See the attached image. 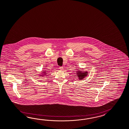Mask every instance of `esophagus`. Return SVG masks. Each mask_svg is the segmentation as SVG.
Instances as JSON below:
<instances>
[{
    "mask_svg": "<svg viewBox=\"0 0 129 129\" xmlns=\"http://www.w3.org/2000/svg\"><path fill=\"white\" fill-rule=\"evenodd\" d=\"M59 69L60 70H63V67H60L59 68Z\"/></svg>",
    "mask_w": 129,
    "mask_h": 129,
    "instance_id": "34e87169",
    "label": "esophagus"
}]
</instances>
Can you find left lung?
<instances>
[{"label":"left lung","instance_id":"left-lung-1","mask_svg":"<svg viewBox=\"0 0 129 129\" xmlns=\"http://www.w3.org/2000/svg\"><path fill=\"white\" fill-rule=\"evenodd\" d=\"M78 70V71H76L77 72L76 73L77 74V76L78 77V78L80 80H82L84 78L86 77L87 74H88V72L87 71H80V69H77Z\"/></svg>","mask_w":129,"mask_h":129}]
</instances>
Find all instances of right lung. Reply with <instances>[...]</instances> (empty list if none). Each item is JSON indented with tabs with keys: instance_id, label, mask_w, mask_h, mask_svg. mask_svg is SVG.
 Here are the masks:
<instances>
[{
	"instance_id": "obj_1",
	"label": "right lung",
	"mask_w": 129,
	"mask_h": 129,
	"mask_svg": "<svg viewBox=\"0 0 129 129\" xmlns=\"http://www.w3.org/2000/svg\"><path fill=\"white\" fill-rule=\"evenodd\" d=\"M43 71H42V75H39V76H41V77H43V76H44L45 75H46V74H47V71L46 70H43Z\"/></svg>"
}]
</instances>
